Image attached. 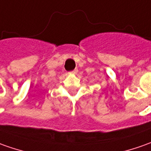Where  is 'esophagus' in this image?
Returning a JSON list of instances; mask_svg holds the SVG:
<instances>
[{"instance_id": "obj_1", "label": "esophagus", "mask_w": 151, "mask_h": 151, "mask_svg": "<svg viewBox=\"0 0 151 151\" xmlns=\"http://www.w3.org/2000/svg\"><path fill=\"white\" fill-rule=\"evenodd\" d=\"M78 73V69H75V70H73V71L72 72V74H76Z\"/></svg>"}]
</instances>
